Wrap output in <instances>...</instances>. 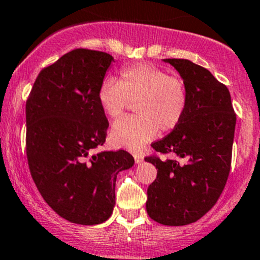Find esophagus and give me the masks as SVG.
Instances as JSON below:
<instances>
[{"mask_svg":"<svg viewBox=\"0 0 260 260\" xmlns=\"http://www.w3.org/2000/svg\"><path fill=\"white\" fill-rule=\"evenodd\" d=\"M134 159H135L136 164H140V162H143L144 156L141 154H138V152H135V154H134Z\"/></svg>","mask_w":260,"mask_h":260,"instance_id":"obj_1","label":"esophagus"}]
</instances>
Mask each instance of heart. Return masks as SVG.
<instances>
[{
    "mask_svg": "<svg viewBox=\"0 0 260 260\" xmlns=\"http://www.w3.org/2000/svg\"><path fill=\"white\" fill-rule=\"evenodd\" d=\"M104 114L117 117L135 101V116L117 120L110 133L117 146L140 150L161 131L178 126L185 112L188 92L183 79L151 63L124 69L116 81L105 80L98 92Z\"/></svg>",
    "mask_w": 260,
    "mask_h": 260,
    "instance_id": "1",
    "label": "heart"
}]
</instances>
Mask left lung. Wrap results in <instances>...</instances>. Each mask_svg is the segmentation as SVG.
I'll list each match as a JSON object with an SVG mask.
<instances>
[{
    "mask_svg": "<svg viewBox=\"0 0 260 260\" xmlns=\"http://www.w3.org/2000/svg\"><path fill=\"white\" fill-rule=\"evenodd\" d=\"M164 61L185 82L188 104L178 126L151 148L189 161L180 165L156 155L145 157L157 169L148 188L146 211L157 223L179 226L199 220L223 192L232 164L237 115L228 87L209 70L184 58Z\"/></svg>",
    "mask_w": 260,
    "mask_h": 260,
    "instance_id": "obj_1",
    "label": "left lung"
}]
</instances>
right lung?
I'll use <instances>...</instances> for the list:
<instances>
[{
  "mask_svg": "<svg viewBox=\"0 0 260 260\" xmlns=\"http://www.w3.org/2000/svg\"><path fill=\"white\" fill-rule=\"evenodd\" d=\"M114 57L76 49L39 74L26 103V154L45 202L66 220L104 223L115 205L120 171L134 165L125 150L92 154L109 121L98 92Z\"/></svg>",
  "mask_w": 260,
  "mask_h": 260,
  "instance_id": "right-lung-1",
  "label": "right lung"
}]
</instances>
